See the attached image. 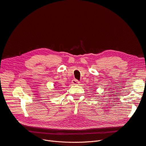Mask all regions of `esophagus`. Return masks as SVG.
Here are the masks:
<instances>
[{"label": "esophagus", "instance_id": "1", "mask_svg": "<svg viewBox=\"0 0 146 146\" xmlns=\"http://www.w3.org/2000/svg\"><path fill=\"white\" fill-rule=\"evenodd\" d=\"M72 83L73 84V85H79L80 82L76 79H73L72 81Z\"/></svg>", "mask_w": 146, "mask_h": 146}]
</instances>
